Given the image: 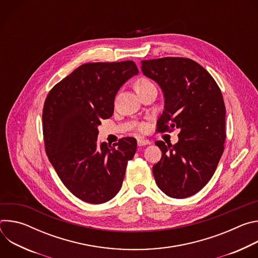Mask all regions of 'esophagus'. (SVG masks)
Returning a JSON list of instances; mask_svg holds the SVG:
<instances>
[{
	"mask_svg": "<svg viewBox=\"0 0 258 258\" xmlns=\"http://www.w3.org/2000/svg\"><path fill=\"white\" fill-rule=\"evenodd\" d=\"M151 142L149 140H144V139H138V146H146V145H150Z\"/></svg>",
	"mask_w": 258,
	"mask_h": 258,
	"instance_id": "esophagus-1",
	"label": "esophagus"
}]
</instances>
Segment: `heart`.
<instances>
[{
    "mask_svg": "<svg viewBox=\"0 0 258 258\" xmlns=\"http://www.w3.org/2000/svg\"><path fill=\"white\" fill-rule=\"evenodd\" d=\"M151 85H153V84H152L150 81H148V80H146V79H139V80H137L136 83H135V89H136V91L139 93V92H141L142 90H144L145 88L149 87V86H151Z\"/></svg>",
    "mask_w": 258,
    "mask_h": 258,
    "instance_id": "b5f03b06",
    "label": "heart"
}]
</instances>
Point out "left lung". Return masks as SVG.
<instances>
[{
  "instance_id": "8db88e82",
  "label": "left lung",
  "mask_w": 258,
  "mask_h": 258,
  "mask_svg": "<svg viewBox=\"0 0 258 258\" xmlns=\"http://www.w3.org/2000/svg\"><path fill=\"white\" fill-rule=\"evenodd\" d=\"M144 75L155 81L164 96L157 132L178 128V142L155 144L162 157L153 166L158 188L171 198L199 192L212 177L224 153L226 107L209 72L194 60L164 57L141 61Z\"/></svg>"
}]
</instances>
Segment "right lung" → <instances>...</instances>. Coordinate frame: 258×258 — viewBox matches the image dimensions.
Returning a JSON list of instances; mask_svg holds the SVG:
<instances>
[{"label": "right lung", "mask_w": 258, "mask_h": 258, "mask_svg": "<svg viewBox=\"0 0 258 258\" xmlns=\"http://www.w3.org/2000/svg\"><path fill=\"white\" fill-rule=\"evenodd\" d=\"M139 69L134 61L87 63L49 92L43 109L45 149L64 186L81 200L101 204L120 190L135 138L98 143V126L111 117L120 87Z\"/></svg>", "instance_id": "obj_1"}]
</instances>
